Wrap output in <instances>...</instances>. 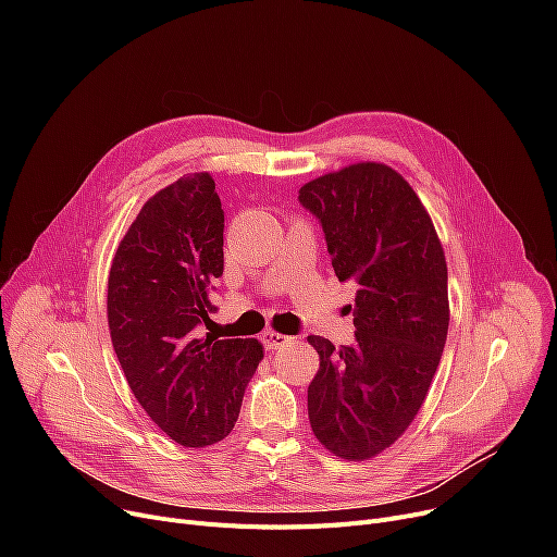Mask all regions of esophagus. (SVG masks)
<instances>
[{
    "instance_id": "34e87169",
    "label": "esophagus",
    "mask_w": 557,
    "mask_h": 557,
    "mask_svg": "<svg viewBox=\"0 0 557 557\" xmlns=\"http://www.w3.org/2000/svg\"><path fill=\"white\" fill-rule=\"evenodd\" d=\"M261 341H263V345H267L269 349H277V347L288 345L294 338L286 336V334H277V332H273V330H267V332L261 334Z\"/></svg>"
}]
</instances>
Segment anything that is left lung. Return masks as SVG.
I'll return each instance as SVG.
<instances>
[{
    "label": "left lung",
    "instance_id": "obj_1",
    "mask_svg": "<svg viewBox=\"0 0 557 557\" xmlns=\"http://www.w3.org/2000/svg\"><path fill=\"white\" fill-rule=\"evenodd\" d=\"M298 198L323 225L336 277L357 286L355 345L309 336L320 357L309 422L334 456L368 460L411 426L441 363L445 250L413 187L382 162L320 175Z\"/></svg>",
    "mask_w": 557,
    "mask_h": 557
}]
</instances>
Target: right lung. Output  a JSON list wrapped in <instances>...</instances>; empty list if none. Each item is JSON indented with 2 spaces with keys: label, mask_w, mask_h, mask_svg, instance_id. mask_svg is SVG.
Returning <instances> with one entry per match:
<instances>
[{
  "label": "right lung",
  "mask_w": 557,
  "mask_h": 557,
  "mask_svg": "<svg viewBox=\"0 0 557 557\" xmlns=\"http://www.w3.org/2000/svg\"><path fill=\"white\" fill-rule=\"evenodd\" d=\"M223 210L210 173H189L144 202L114 252L108 327L141 408L173 443L214 445L234 429L257 338H200L223 275Z\"/></svg>",
  "instance_id": "obj_1"
}]
</instances>
